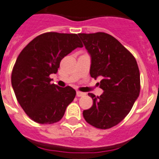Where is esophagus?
<instances>
[{
  "label": "esophagus",
  "instance_id": "esophagus-1",
  "mask_svg": "<svg viewBox=\"0 0 159 159\" xmlns=\"http://www.w3.org/2000/svg\"><path fill=\"white\" fill-rule=\"evenodd\" d=\"M85 95V93H82V92L77 91V97H82V96Z\"/></svg>",
  "mask_w": 159,
  "mask_h": 159
}]
</instances>
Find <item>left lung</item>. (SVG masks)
<instances>
[{"label": "left lung", "mask_w": 159, "mask_h": 159, "mask_svg": "<svg viewBox=\"0 0 159 159\" xmlns=\"http://www.w3.org/2000/svg\"><path fill=\"white\" fill-rule=\"evenodd\" d=\"M91 57L90 74L102 77L99 87L103 94L93 99L90 109L83 111L88 124L100 129L114 127L125 118L141 90L137 61L116 39L104 32L78 34Z\"/></svg>", "instance_id": "1"}]
</instances>
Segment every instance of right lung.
I'll list each match as a JSON object with an SVG mask.
<instances>
[{
  "instance_id": "right-lung-1",
  "label": "right lung",
  "mask_w": 159,
  "mask_h": 159,
  "mask_svg": "<svg viewBox=\"0 0 159 159\" xmlns=\"http://www.w3.org/2000/svg\"><path fill=\"white\" fill-rule=\"evenodd\" d=\"M83 45L77 34L47 32L30 41L18 55L11 74L16 98L28 116L41 125H52L64 116L75 90L51 83L61 60Z\"/></svg>"
}]
</instances>
